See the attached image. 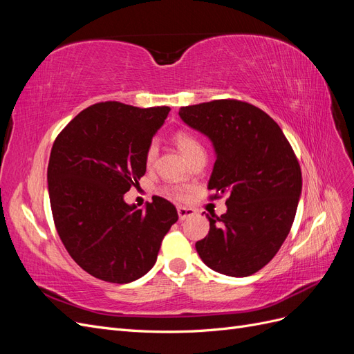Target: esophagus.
<instances>
[{
	"label": "esophagus",
	"instance_id": "34e87169",
	"mask_svg": "<svg viewBox=\"0 0 354 354\" xmlns=\"http://www.w3.org/2000/svg\"><path fill=\"white\" fill-rule=\"evenodd\" d=\"M177 212H178V218L180 220H186L189 217H194L195 216V209L186 208V207H178Z\"/></svg>",
	"mask_w": 354,
	"mask_h": 354
}]
</instances>
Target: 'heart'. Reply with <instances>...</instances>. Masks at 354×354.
Masks as SVG:
<instances>
[{
	"instance_id": "1",
	"label": "heart",
	"mask_w": 354,
	"mask_h": 354,
	"mask_svg": "<svg viewBox=\"0 0 354 354\" xmlns=\"http://www.w3.org/2000/svg\"><path fill=\"white\" fill-rule=\"evenodd\" d=\"M174 140H176L177 147L180 149V152L183 153L187 159H190L192 156L199 153V152H203V147L199 143L198 138L189 133H183V131L177 133ZM156 155H158V145H156V142H152L146 149V165L147 167H151L155 162ZM167 192H168V195L173 198H183V192H181L180 189L171 187Z\"/></svg>"
}]
</instances>
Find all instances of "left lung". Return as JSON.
Segmentation results:
<instances>
[{
	"mask_svg": "<svg viewBox=\"0 0 354 354\" xmlns=\"http://www.w3.org/2000/svg\"><path fill=\"white\" fill-rule=\"evenodd\" d=\"M178 115L216 151L212 198L229 196L221 217L207 214L209 232L195 245L201 260L227 276L254 274L279 251L295 218L303 180L292 147L269 115L245 102L212 100Z\"/></svg>",
	"mask_w": 354,
	"mask_h": 354,
	"instance_id": "obj_1",
	"label": "left lung"
}]
</instances>
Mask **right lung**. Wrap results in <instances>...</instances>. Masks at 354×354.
I'll list each match as a JSON object with an SVG mask.
<instances>
[{"label":"right lung","mask_w":354,"mask_h":354,"mask_svg":"<svg viewBox=\"0 0 354 354\" xmlns=\"http://www.w3.org/2000/svg\"><path fill=\"white\" fill-rule=\"evenodd\" d=\"M168 112V106L95 103L51 147L47 181L57 233L75 263L97 279L130 283L145 276L178 220L164 198L153 196L145 209L124 201L145 176L146 149Z\"/></svg>","instance_id":"right-lung-1"}]
</instances>
